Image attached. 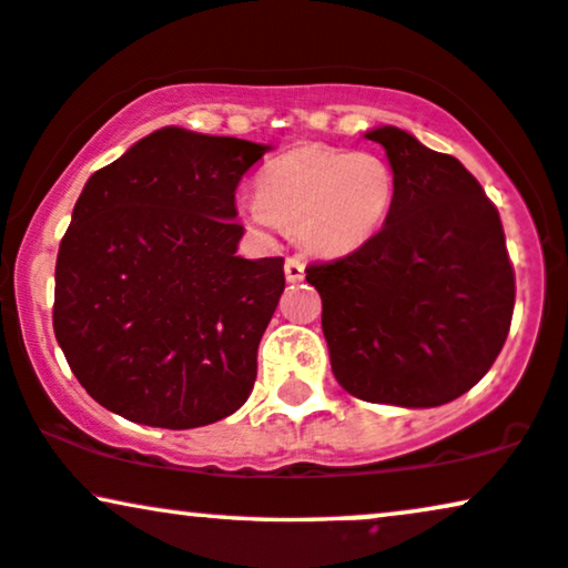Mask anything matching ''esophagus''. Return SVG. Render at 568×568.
I'll list each match as a JSON object with an SVG mask.
<instances>
[{"mask_svg": "<svg viewBox=\"0 0 568 568\" xmlns=\"http://www.w3.org/2000/svg\"><path fill=\"white\" fill-rule=\"evenodd\" d=\"M285 277H288V283L304 280V262H301L298 256H288V260H285Z\"/></svg>", "mask_w": 568, "mask_h": 568, "instance_id": "obj_1", "label": "esophagus"}]
</instances>
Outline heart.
I'll list each match as a JSON object with an SVG mask.
<instances>
[{
    "mask_svg": "<svg viewBox=\"0 0 568 568\" xmlns=\"http://www.w3.org/2000/svg\"><path fill=\"white\" fill-rule=\"evenodd\" d=\"M393 196L396 175L379 154L312 143L270 162L239 212L256 231L291 227L314 254L343 256L375 239Z\"/></svg>",
    "mask_w": 568,
    "mask_h": 568,
    "instance_id": "heart-1",
    "label": "heart"
}]
</instances>
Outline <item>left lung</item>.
Masks as SVG:
<instances>
[{
    "label": "left lung",
    "mask_w": 568,
    "mask_h": 568,
    "mask_svg": "<svg viewBox=\"0 0 568 568\" xmlns=\"http://www.w3.org/2000/svg\"><path fill=\"white\" fill-rule=\"evenodd\" d=\"M396 196L383 231L306 267L343 390L369 404L443 406L493 367L511 327L516 280L500 214L456 156L385 125Z\"/></svg>",
    "instance_id": "8db88e82"
}]
</instances>
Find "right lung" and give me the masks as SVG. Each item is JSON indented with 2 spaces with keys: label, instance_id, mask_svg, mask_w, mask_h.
<instances>
[{
  "label": "right lung",
  "instance_id": "1",
  "mask_svg": "<svg viewBox=\"0 0 568 568\" xmlns=\"http://www.w3.org/2000/svg\"><path fill=\"white\" fill-rule=\"evenodd\" d=\"M270 146L162 128L97 170L54 270V335L85 393L149 427L246 404L283 256H235V189Z\"/></svg>",
  "mask_w": 568,
  "mask_h": 568
}]
</instances>
